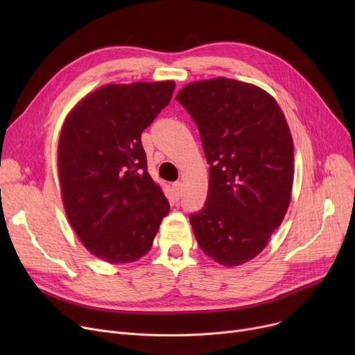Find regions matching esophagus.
<instances>
[{
  "label": "esophagus",
  "mask_w": 355,
  "mask_h": 355,
  "mask_svg": "<svg viewBox=\"0 0 355 355\" xmlns=\"http://www.w3.org/2000/svg\"><path fill=\"white\" fill-rule=\"evenodd\" d=\"M171 189H173L174 196L178 198V197L181 196V191H182V184H181L180 181H177V182H174V184L171 185Z\"/></svg>",
  "instance_id": "obj_1"
}]
</instances>
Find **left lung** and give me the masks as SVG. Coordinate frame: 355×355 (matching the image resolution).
<instances>
[{
	"label": "left lung",
	"mask_w": 355,
	"mask_h": 355,
	"mask_svg": "<svg viewBox=\"0 0 355 355\" xmlns=\"http://www.w3.org/2000/svg\"><path fill=\"white\" fill-rule=\"evenodd\" d=\"M175 99L194 119L210 180L190 223L201 250L233 268L262 252L288 211L293 141L281 106L262 87L227 78L197 80Z\"/></svg>",
	"instance_id": "8db88e82"
}]
</instances>
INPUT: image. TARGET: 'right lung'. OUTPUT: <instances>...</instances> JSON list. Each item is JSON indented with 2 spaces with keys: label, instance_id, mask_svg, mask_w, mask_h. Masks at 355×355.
Masks as SVG:
<instances>
[{
  "label": "right lung",
  "instance_id": "obj_1",
  "mask_svg": "<svg viewBox=\"0 0 355 355\" xmlns=\"http://www.w3.org/2000/svg\"><path fill=\"white\" fill-rule=\"evenodd\" d=\"M175 83H109L66 116L58 170L64 211L83 246L112 265L137 262L153 248L170 211L146 171L142 130L170 103Z\"/></svg>",
  "mask_w": 355,
  "mask_h": 355
}]
</instances>
